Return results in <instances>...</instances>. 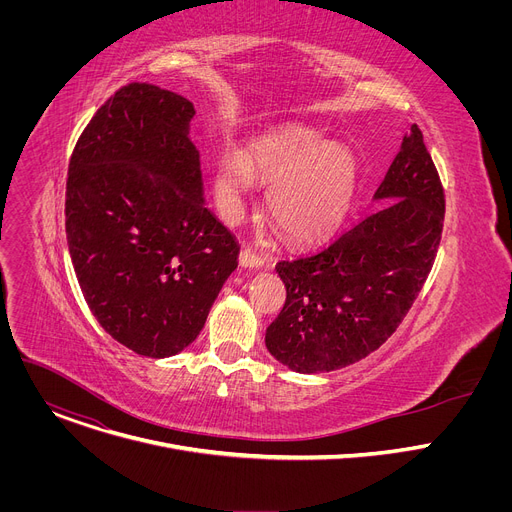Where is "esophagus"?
<instances>
[{
  "instance_id": "34e87169",
  "label": "esophagus",
  "mask_w": 512,
  "mask_h": 512,
  "mask_svg": "<svg viewBox=\"0 0 512 512\" xmlns=\"http://www.w3.org/2000/svg\"><path fill=\"white\" fill-rule=\"evenodd\" d=\"M263 257L259 255V253H255L253 249H243L241 253H239V265L241 267H249V269H259V267H263Z\"/></svg>"
}]
</instances>
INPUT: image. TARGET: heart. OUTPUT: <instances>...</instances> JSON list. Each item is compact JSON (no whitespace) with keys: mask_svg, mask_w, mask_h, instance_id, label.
<instances>
[{"mask_svg":"<svg viewBox=\"0 0 512 512\" xmlns=\"http://www.w3.org/2000/svg\"><path fill=\"white\" fill-rule=\"evenodd\" d=\"M356 160L340 143L306 127L255 139L245 156L227 152L214 164L216 208L235 223L255 182L271 184L265 208L271 223L294 243H316L334 233L352 204Z\"/></svg>","mask_w":512,"mask_h":512,"instance_id":"obj_1","label":"heart"}]
</instances>
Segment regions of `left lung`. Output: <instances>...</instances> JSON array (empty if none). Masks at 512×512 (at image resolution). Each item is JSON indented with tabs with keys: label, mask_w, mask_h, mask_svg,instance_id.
I'll list each match as a JSON object with an SVG mask.
<instances>
[{
	"label": "left lung",
	"mask_w": 512,
	"mask_h": 512,
	"mask_svg": "<svg viewBox=\"0 0 512 512\" xmlns=\"http://www.w3.org/2000/svg\"><path fill=\"white\" fill-rule=\"evenodd\" d=\"M367 214L326 247L275 265L285 304L267 350L296 373H328L369 356L403 322L440 247L446 198L411 125Z\"/></svg>",
	"instance_id": "left-lung-1"
}]
</instances>
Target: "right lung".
<instances>
[{"label":"right lung","mask_w":512,"mask_h":512,"mask_svg":"<svg viewBox=\"0 0 512 512\" xmlns=\"http://www.w3.org/2000/svg\"><path fill=\"white\" fill-rule=\"evenodd\" d=\"M194 105L148 83L121 87L68 164L66 241L97 322L129 350L166 358L204 328L239 245L202 198Z\"/></svg>","instance_id":"add662e5"}]
</instances>
